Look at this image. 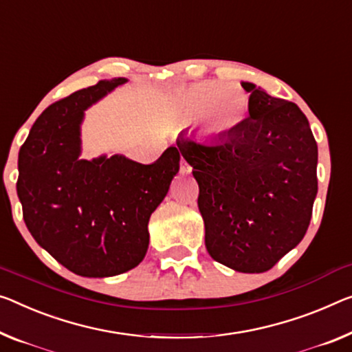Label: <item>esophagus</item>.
I'll return each instance as SVG.
<instances>
[{
  "label": "esophagus",
  "mask_w": 352,
  "mask_h": 352,
  "mask_svg": "<svg viewBox=\"0 0 352 352\" xmlns=\"http://www.w3.org/2000/svg\"><path fill=\"white\" fill-rule=\"evenodd\" d=\"M179 171L182 173V175H190V171H192V166L188 165L186 160L181 159V162H179Z\"/></svg>",
  "instance_id": "1"
}]
</instances>
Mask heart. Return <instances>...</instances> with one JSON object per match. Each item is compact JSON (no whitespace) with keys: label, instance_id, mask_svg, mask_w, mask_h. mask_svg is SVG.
I'll return each instance as SVG.
<instances>
[{"label":"heart","instance_id":"1","mask_svg":"<svg viewBox=\"0 0 352 352\" xmlns=\"http://www.w3.org/2000/svg\"><path fill=\"white\" fill-rule=\"evenodd\" d=\"M219 98V105L212 111V107ZM176 113L182 118H195L201 113L199 120L204 132L215 140H223L232 137L244 126L248 96L237 86L209 80L182 91L176 100Z\"/></svg>","mask_w":352,"mask_h":352}]
</instances>
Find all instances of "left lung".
<instances>
[{
    "label": "left lung",
    "instance_id": "1",
    "mask_svg": "<svg viewBox=\"0 0 352 352\" xmlns=\"http://www.w3.org/2000/svg\"><path fill=\"white\" fill-rule=\"evenodd\" d=\"M248 116L223 140L181 133L177 148L193 166L204 244L237 272L272 269L304 239L318 193V144L293 102L242 82Z\"/></svg>",
    "mask_w": 352,
    "mask_h": 352
}]
</instances>
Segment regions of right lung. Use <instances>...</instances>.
I'll return each instance as SVG.
<instances>
[{"instance_id": "1", "label": "right lung", "mask_w": 352, "mask_h": 352, "mask_svg": "<svg viewBox=\"0 0 352 352\" xmlns=\"http://www.w3.org/2000/svg\"><path fill=\"white\" fill-rule=\"evenodd\" d=\"M127 80H100L47 107L19 153L17 195L37 244L83 277H111L142 263L151 214L179 171L168 148L142 165L122 155L78 159L83 111Z\"/></svg>"}]
</instances>
